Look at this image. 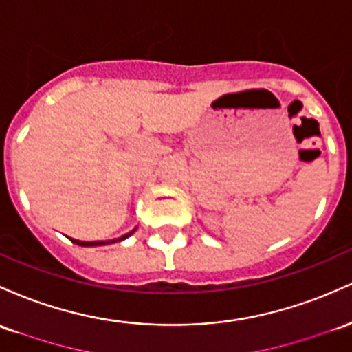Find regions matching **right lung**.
Listing matches in <instances>:
<instances>
[{
  "instance_id": "right-lung-1",
  "label": "right lung",
  "mask_w": 352,
  "mask_h": 352,
  "mask_svg": "<svg viewBox=\"0 0 352 352\" xmlns=\"http://www.w3.org/2000/svg\"><path fill=\"white\" fill-rule=\"evenodd\" d=\"M133 232H135V230H132V232H129V234H125V235H123V237H120V239H115V241H107V242H103V241H96V242H82V241H75V239H72V242H73V244H76V245H83V247H91V245H105V244H113V242L123 241V239L130 237V235H132Z\"/></svg>"
}]
</instances>
